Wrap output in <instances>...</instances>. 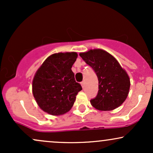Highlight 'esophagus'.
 I'll use <instances>...</instances> for the list:
<instances>
[{
    "instance_id": "obj_1",
    "label": "esophagus",
    "mask_w": 153,
    "mask_h": 153,
    "mask_svg": "<svg viewBox=\"0 0 153 153\" xmlns=\"http://www.w3.org/2000/svg\"><path fill=\"white\" fill-rule=\"evenodd\" d=\"M80 84H81V86H82V88H83L85 87V82L82 81V82H81V83H80Z\"/></svg>"
}]
</instances>
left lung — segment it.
<instances>
[{"label":"left lung","mask_w":153,"mask_h":153,"mask_svg":"<svg viewBox=\"0 0 153 153\" xmlns=\"http://www.w3.org/2000/svg\"><path fill=\"white\" fill-rule=\"evenodd\" d=\"M82 59L89 65L99 80V92L91 104L99 111H111L120 106L127 99L130 79L114 56L101 49L80 52Z\"/></svg>","instance_id":"obj_1"}]
</instances>
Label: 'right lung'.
Masks as SVG:
<instances>
[{
    "label": "right lung",
    "instance_id": "add662e5",
    "mask_svg": "<svg viewBox=\"0 0 153 153\" xmlns=\"http://www.w3.org/2000/svg\"><path fill=\"white\" fill-rule=\"evenodd\" d=\"M77 52H59L49 56L36 71L32 93L42 110L52 116L62 115L73 107L82 90L72 71Z\"/></svg>",
    "mask_w": 153,
    "mask_h": 153
}]
</instances>
